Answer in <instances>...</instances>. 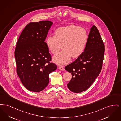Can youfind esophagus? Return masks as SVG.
<instances>
[{
	"instance_id": "1",
	"label": "esophagus",
	"mask_w": 121,
	"mask_h": 121,
	"mask_svg": "<svg viewBox=\"0 0 121 121\" xmlns=\"http://www.w3.org/2000/svg\"><path fill=\"white\" fill-rule=\"evenodd\" d=\"M58 68H59V69L60 70H61V71H63V70H64V67H63L62 66H59Z\"/></svg>"
}]
</instances>
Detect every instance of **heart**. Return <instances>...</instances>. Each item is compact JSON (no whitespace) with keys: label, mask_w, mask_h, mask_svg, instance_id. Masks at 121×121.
<instances>
[{"label":"heart","mask_w":121,"mask_h":121,"mask_svg":"<svg viewBox=\"0 0 121 121\" xmlns=\"http://www.w3.org/2000/svg\"><path fill=\"white\" fill-rule=\"evenodd\" d=\"M88 40L86 30L82 27L71 25L58 28L55 35H49L45 43L48 49L52 54L56 55L63 49L53 60L55 63L64 65L68 63L71 58L79 57L84 52Z\"/></svg>","instance_id":"1"}]
</instances>
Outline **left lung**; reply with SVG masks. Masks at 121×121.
<instances>
[{
	"mask_svg": "<svg viewBox=\"0 0 121 121\" xmlns=\"http://www.w3.org/2000/svg\"><path fill=\"white\" fill-rule=\"evenodd\" d=\"M105 47L97 28H90L84 52L73 62L65 67L72 74L67 87L72 92L79 93L88 89L100 74Z\"/></svg>",
	"mask_w": 121,
	"mask_h": 121,
	"instance_id": "obj_1",
	"label": "left lung"
}]
</instances>
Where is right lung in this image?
Segmentation results:
<instances>
[{
	"instance_id": "1",
	"label": "right lung",
	"mask_w": 121,
	"mask_h": 121,
	"mask_svg": "<svg viewBox=\"0 0 121 121\" xmlns=\"http://www.w3.org/2000/svg\"><path fill=\"white\" fill-rule=\"evenodd\" d=\"M53 24L51 21L31 22L22 32L15 50L17 72L23 86L39 92L49 83V74L57 66L51 63V56L45 40Z\"/></svg>"
}]
</instances>
